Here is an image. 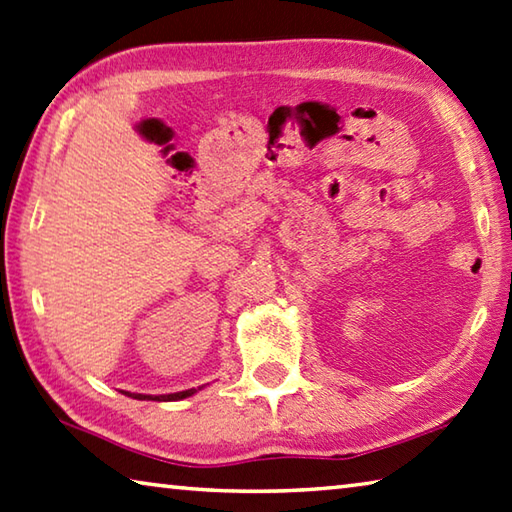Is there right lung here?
I'll use <instances>...</instances> for the list:
<instances>
[{"label":"right lung","instance_id":"obj_1","mask_svg":"<svg viewBox=\"0 0 512 512\" xmlns=\"http://www.w3.org/2000/svg\"><path fill=\"white\" fill-rule=\"evenodd\" d=\"M194 392H197V389H185V392H176V394H165V396H145V394H127V396H132V398H138V401H181V398H188V396H192Z\"/></svg>","mask_w":512,"mask_h":512}]
</instances>
